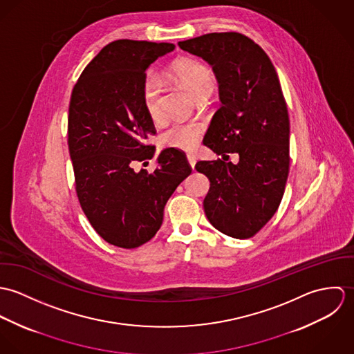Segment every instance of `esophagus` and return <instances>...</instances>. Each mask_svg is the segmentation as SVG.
Returning <instances> with one entry per match:
<instances>
[{
    "label": "esophagus",
    "instance_id": "obj_1",
    "mask_svg": "<svg viewBox=\"0 0 354 354\" xmlns=\"http://www.w3.org/2000/svg\"><path fill=\"white\" fill-rule=\"evenodd\" d=\"M187 159H188V163L192 169H195V165H196V156L194 153H188L187 155Z\"/></svg>",
    "mask_w": 354,
    "mask_h": 354
}]
</instances>
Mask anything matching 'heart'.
<instances>
[{"label":"heart","mask_w":354,"mask_h":354,"mask_svg":"<svg viewBox=\"0 0 354 354\" xmlns=\"http://www.w3.org/2000/svg\"><path fill=\"white\" fill-rule=\"evenodd\" d=\"M170 77L196 100L208 97L214 90V75L211 69L196 59H178L170 69ZM143 104L152 120L160 117V88L158 80L150 76L145 80L142 88ZM199 122H173L162 135L160 143L165 147L188 151L196 147L203 133Z\"/></svg>","instance_id":"1"}]
</instances>
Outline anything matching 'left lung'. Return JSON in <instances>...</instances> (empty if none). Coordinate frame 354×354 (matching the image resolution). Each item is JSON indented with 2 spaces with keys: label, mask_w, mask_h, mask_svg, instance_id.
Masks as SVG:
<instances>
[{
  "label": "left lung",
  "mask_w": 354,
  "mask_h": 354,
  "mask_svg": "<svg viewBox=\"0 0 354 354\" xmlns=\"http://www.w3.org/2000/svg\"><path fill=\"white\" fill-rule=\"evenodd\" d=\"M178 46L207 61L219 83L222 106L204 146L240 156L237 163H196L209 180L204 212L223 234L250 239L278 209L289 174L290 124L277 71L266 51L239 32L205 34Z\"/></svg>",
  "instance_id": "1"
}]
</instances>
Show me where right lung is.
<instances>
[{
	"mask_svg": "<svg viewBox=\"0 0 354 354\" xmlns=\"http://www.w3.org/2000/svg\"><path fill=\"white\" fill-rule=\"evenodd\" d=\"M173 50V44L114 41L93 58L72 91L68 146L77 198L95 232L120 248L151 240L169 198L192 171L176 149L159 152L152 173L133 169L155 153L147 145L155 128L142 97L146 71Z\"/></svg>",
	"mask_w": 354,
	"mask_h": 354,
	"instance_id": "add662e5",
	"label": "right lung"
}]
</instances>
